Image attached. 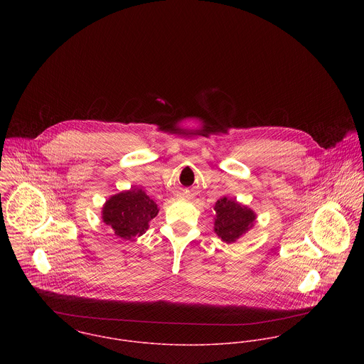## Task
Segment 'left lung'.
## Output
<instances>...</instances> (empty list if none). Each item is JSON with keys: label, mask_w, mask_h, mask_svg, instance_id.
Listing matches in <instances>:
<instances>
[{"label": "left lung", "mask_w": 364, "mask_h": 364, "mask_svg": "<svg viewBox=\"0 0 364 364\" xmlns=\"http://www.w3.org/2000/svg\"><path fill=\"white\" fill-rule=\"evenodd\" d=\"M214 211V232L227 244H232L245 235L257 221V214L252 208L227 196L215 202Z\"/></svg>", "instance_id": "obj_1"}]
</instances>
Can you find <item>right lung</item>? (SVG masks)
I'll return each instance as SVG.
<instances>
[{
    "label": "right lung",
    "instance_id": "right-lung-1",
    "mask_svg": "<svg viewBox=\"0 0 364 364\" xmlns=\"http://www.w3.org/2000/svg\"><path fill=\"white\" fill-rule=\"evenodd\" d=\"M158 211L156 202L143 189L132 188L110 196L105 202L102 220L116 237L132 240L149 230L150 221Z\"/></svg>",
    "mask_w": 364,
    "mask_h": 364
}]
</instances>
